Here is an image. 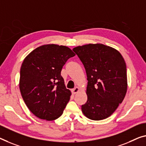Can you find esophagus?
<instances>
[{
    "instance_id": "esophagus-1",
    "label": "esophagus",
    "mask_w": 146,
    "mask_h": 146,
    "mask_svg": "<svg viewBox=\"0 0 146 146\" xmlns=\"http://www.w3.org/2000/svg\"><path fill=\"white\" fill-rule=\"evenodd\" d=\"M79 91H80V88H79V87H75L74 89H72V94H74V95H75V94L78 93V92H79Z\"/></svg>"
}]
</instances>
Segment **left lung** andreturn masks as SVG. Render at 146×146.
<instances>
[{
    "instance_id": "1",
    "label": "left lung",
    "mask_w": 146,
    "mask_h": 146,
    "mask_svg": "<svg viewBox=\"0 0 146 146\" xmlns=\"http://www.w3.org/2000/svg\"><path fill=\"white\" fill-rule=\"evenodd\" d=\"M73 51L84 64L88 81L83 113L92 120L104 119L115 111L126 95L125 60L117 50L102 44L78 46Z\"/></svg>"
}]
</instances>
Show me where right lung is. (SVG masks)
<instances>
[{
    "label": "right lung",
    "instance_id": "1",
    "mask_svg": "<svg viewBox=\"0 0 146 146\" xmlns=\"http://www.w3.org/2000/svg\"><path fill=\"white\" fill-rule=\"evenodd\" d=\"M74 56L68 47L46 44L25 58L20 69L19 89L27 106L37 117L53 121L63 113L71 92L66 88L60 72Z\"/></svg>",
    "mask_w": 146,
    "mask_h": 146
}]
</instances>
